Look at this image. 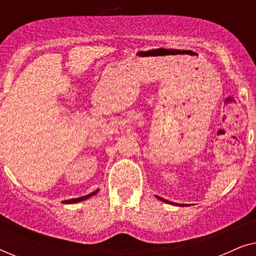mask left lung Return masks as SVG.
Segmentation results:
<instances>
[{
    "instance_id": "obj_1",
    "label": "left lung",
    "mask_w": 256,
    "mask_h": 256,
    "mask_svg": "<svg viewBox=\"0 0 256 256\" xmlns=\"http://www.w3.org/2000/svg\"><path fill=\"white\" fill-rule=\"evenodd\" d=\"M156 198L157 199H160V200H162V202H166V204H172V205H177V204H174V202H168V200H166V199H163V198H160V197H157L156 196ZM180 206H188V205H185V204H178Z\"/></svg>"
}]
</instances>
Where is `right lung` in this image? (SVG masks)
Here are the masks:
<instances>
[{"label": "right lung", "mask_w": 256, "mask_h": 256, "mask_svg": "<svg viewBox=\"0 0 256 256\" xmlns=\"http://www.w3.org/2000/svg\"><path fill=\"white\" fill-rule=\"evenodd\" d=\"M98 191H99V190L94 191V192H92V194H87V196H84V197H79V198H76V199H68V200H64V202H62V204H76V202H82V200H85V199L90 198V197H92V196H96L98 194Z\"/></svg>", "instance_id": "1"}]
</instances>
